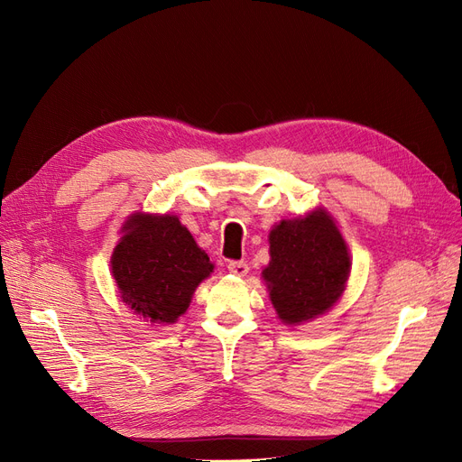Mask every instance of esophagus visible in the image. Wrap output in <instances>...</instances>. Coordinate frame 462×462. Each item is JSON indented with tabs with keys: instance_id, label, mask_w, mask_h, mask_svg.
Instances as JSON below:
<instances>
[{
	"instance_id": "obj_1",
	"label": "esophagus",
	"mask_w": 462,
	"mask_h": 462,
	"mask_svg": "<svg viewBox=\"0 0 462 462\" xmlns=\"http://www.w3.org/2000/svg\"><path fill=\"white\" fill-rule=\"evenodd\" d=\"M227 270L236 277H245L248 273V263L245 260H231L227 263Z\"/></svg>"
}]
</instances>
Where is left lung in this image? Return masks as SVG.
Wrapping results in <instances>:
<instances>
[{
	"instance_id": "1",
	"label": "left lung",
	"mask_w": 462,
	"mask_h": 462,
	"mask_svg": "<svg viewBox=\"0 0 462 462\" xmlns=\"http://www.w3.org/2000/svg\"><path fill=\"white\" fill-rule=\"evenodd\" d=\"M270 256L263 279L285 324L318 318L343 295L351 260L339 229L324 209L279 223L270 233Z\"/></svg>"
}]
</instances>
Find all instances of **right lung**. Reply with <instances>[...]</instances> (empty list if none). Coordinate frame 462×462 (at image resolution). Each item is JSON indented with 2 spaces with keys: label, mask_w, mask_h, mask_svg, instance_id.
<instances>
[{
  "label": "right lung",
  "mask_w": 462,
  "mask_h": 462,
  "mask_svg": "<svg viewBox=\"0 0 462 462\" xmlns=\"http://www.w3.org/2000/svg\"><path fill=\"white\" fill-rule=\"evenodd\" d=\"M123 231L111 256L123 302L153 324H173L214 265L175 216L136 214Z\"/></svg>",
  "instance_id": "1"
}]
</instances>
